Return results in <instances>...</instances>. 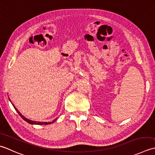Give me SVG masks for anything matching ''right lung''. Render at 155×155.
Returning <instances> with one entry per match:
<instances>
[{
  "label": "right lung",
  "mask_w": 155,
  "mask_h": 155,
  "mask_svg": "<svg viewBox=\"0 0 155 155\" xmlns=\"http://www.w3.org/2000/svg\"><path fill=\"white\" fill-rule=\"evenodd\" d=\"M8 99H9V100H10V102H11V100H10V98H9L8 97ZM11 104H12V106H13V107L15 108V110L16 111H17V112H18V114L20 115V116H21V118H23L25 121H26L27 122H28L29 123V124H37V125H46V124H52V123H53L56 120H57V118L56 119H55L54 120H53L52 122H37V121H33V120H29V119H28V118H25L24 116H23L21 114V113L18 111V110H17V108H16V107L14 106V104H12V102H11Z\"/></svg>",
  "instance_id": "add662e5"
}]
</instances>
